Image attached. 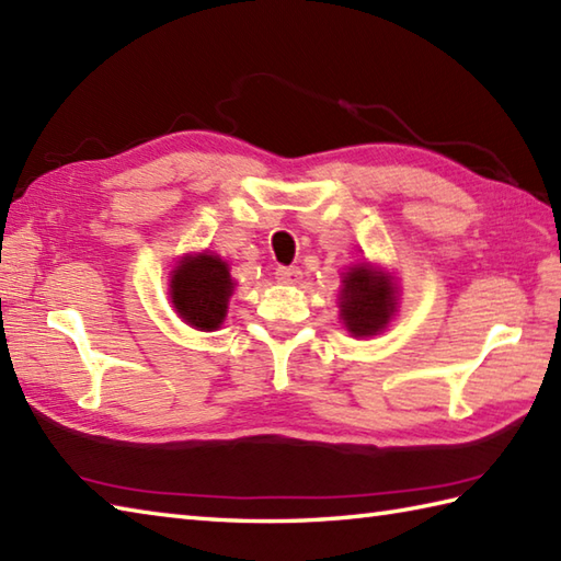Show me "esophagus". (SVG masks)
Returning <instances> with one entry per match:
<instances>
[{
    "mask_svg": "<svg viewBox=\"0 0 561 561\" xmlns=\"http://www.w3.org/2000/svg\"><path fill=\"white\" fill-rule=\"evenodd\" d=\"M274 274H277L279 284H299V279H301L299 267H279Z\"/></svg>",
    "mask_w": 561,
    "mask_h": 561,
    "instance_id": "esophagus-1",
    "label": "esophagus"
}]
</instances>
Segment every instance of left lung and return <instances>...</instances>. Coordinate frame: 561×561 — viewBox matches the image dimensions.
<instances>
[{
  "label": "left lung",
  "instance_id": "1",
  "mask_svg": "<svg viewBox=\"0 0 561 561\" xmlns=\"http://www.w3.org/2000/svg\"><path fill=\"white\" fill-rule=\"evenodd\" d=\"M393 287L389 274L369 265L350 267L340 291L343 321L353 335H377L393 316Z\"/></svg>",
  "mask_w": 561,
  "mask_h": 561
}]
</instances>
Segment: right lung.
<instances>
[{
    "label": "right lung",
    "instance_id": "1",
    "mask_svg": "<svg viewBox=\"0 0 561 561\" xmlns=\"http://www.w3.org/2000/svg\"><path fill=\"white\" fill-rule=\"evenodd\" d=\"M172 304L186 323L214 331L224 323L228 296L233 294L228 265L216 255L184 257L172 272Z\"/></svg>",
    "mask_w": 561,
    "mask_h": 561
}]
</instances>
